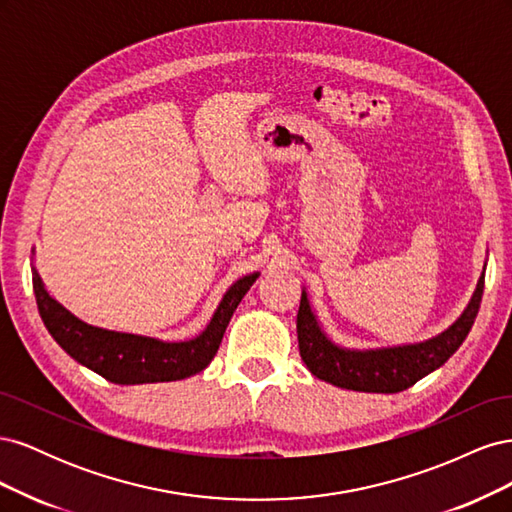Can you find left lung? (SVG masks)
I'll return each instance as SVG.
<instances>
[{"label":"left lung","mask_w":512,"mask_h":512,"mask_svg":"<svg viewBox=\"0 0 512 512\" xmlns=\"http://www.w3.org/2000/svg\"><path fill=\"white\" fill-rule=\"evenodd\" d=\"M485 290V267L476 290L461 316L440 335L418 344L354 350L337 346L322 331L318 316L309 305L307 292H301L297 314V335L301 359L312 374L339 389L363 393H399L410 389L431 371L442 367L468 337L476 320Z\"/></svg>","instance_id":"8db88e82"}]
</instances>
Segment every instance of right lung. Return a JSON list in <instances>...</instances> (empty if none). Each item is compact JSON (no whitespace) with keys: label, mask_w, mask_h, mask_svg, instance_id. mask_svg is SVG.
<instances>
[{"label":"right lung","mask_w":512,"mask_h":512,"mask_svg":"<svg viewBox=\"0 0 512 512\" xmlns=\"http://www.w3.org/2000/svg\"><path fill=\"white\" fill-rule=\"evenodd\" d=\"M32 273L38 312L55 342L76 363L115 384L173 382L203 371L218 352L237 305L260 275L258 271L243 275L224 292L203 333L185 342H162L156 337L108 331L83 322L46 292L36 267H32Z\"/></svg>","instance_id":"1"}]
</instances>
